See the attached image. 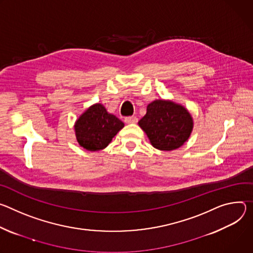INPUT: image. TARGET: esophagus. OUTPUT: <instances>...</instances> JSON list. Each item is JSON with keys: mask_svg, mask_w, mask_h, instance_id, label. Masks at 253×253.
<instances>
[{"mask_svg": "<svg viewBox=\"0 0 253 253\" xmlns=\"http://www.w3.org/2000/svg\"><path fill=\"white\" fill-rule=\"evenodd\" d=\"M126 124H136L137 123V118L135 117H127L125 119Z\"/></svg>", "mask_w": 253, "mask_h": 253, "instance_id": "esophagus-1", "label": "esophagus"}]
</instances>
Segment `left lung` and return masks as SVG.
I'll list each match as a JSON object with an SVG mask.
<instances>
[{"instance_id": "obj_1", "label": "left lung", "mask_w": 253, "mask_h": 253, "mask_svg": "<svg viewBox=\"0 0 253 253\" xmlns=\"http://www.w3.org/2000/svg\"><path fill=\"white\" fill-rule=\"evenodd\" d=\"M138 126L147 133L154 148L173 151L188 141L193 129V119L183 105L157 99L148 104L147 114Z\"/></svg>"}]
</instances>
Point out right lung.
<instances>
[{
    "label": "right lung",
    "instance_id": "obj_1",
    "mask_svg": "<svg viewBox=\"0 0 253 253\" xmlns=\"http://www.w3.org/2000/svg\"><path fill=\"white\" fill-rule=\"evenodd\" d=\"M124 126L125 124L108 114L102 104L95 103L78 118L74 129L78 144L87 151L96 152L106 148Z\"/></svg>",
    "mask_w": 253,
    "mask_h": 253
}]
</instances>
